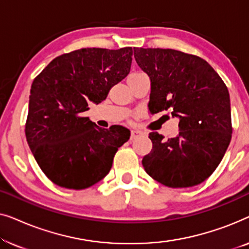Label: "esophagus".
I'll list each match as a JSON object with an SVG mask.
<instances>
[{"instance_id":"esophagus-1","label":"esophagus","mask_w":249,"mask_h":249,"mask_svg":"<svg viewBox=\"0 0 249 249\" xmlns=\"http://www.w3.org/2000/svg\"><path fill=\"white\" fill-rule=\"evenodd\" d=\"M139 135H141V132H139V131H136V130H131V134H130V139H131V141H132V139L137 138Z\"/></svg>"}]
</instances>
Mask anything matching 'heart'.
<instances>
[{"label":"heart","mask_w":249,"mask_h":249,"mask_svg":"<svg viewBox=\"0 0 249 249\" xmlns=\"http://www.w3.org/2000/svg\"><path fill=\"white\" fill-rule=\"evenodd\" d=\"M134 74H136V73H134Z\"/></svg>","instance_id":"b5f03b06"}]
</instances>
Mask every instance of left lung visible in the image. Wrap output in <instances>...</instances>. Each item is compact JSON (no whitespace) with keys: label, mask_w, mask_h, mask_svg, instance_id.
<instances>
[{"label":"left lung","mask_w":249,"mask_h":249,"mask_svg":"<svg viewBox=\"0 0 249 249\" xmlns=\"http://www.w3.org/2000/svg\"><path fill=\"white\" fill-rule=\"evenodd\" d=\"M134 56L151 79L148 110L170 111L179 134L151 132L153 148L142 159L148 176L171 188L202 183L215 171L231 141L230 96L226 84L202 57L171 49H138Z\"/></svg>","instance_id":"1"}]
</instances>
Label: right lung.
I'll use <instances>...</instances> for the list:
<instances>
[{
  "label": "right lung",
  "instance_id": "obj_1",
  "mask_svg": "<svg viewBox=\"0 0 249 249\" xmlns=\"http://www.w3.org/2000/svg\"><path fill=\"white\" fill-rule=\"evenodd\" d=\"M132 49H81L62 54L33 81L26 138L45 176L68 189H85L110 172L127 128L102 129L83 113L128 76Z\"/></svg>",
  "mask_w": 249,
  "mask_h": 249
}]
</instances>
